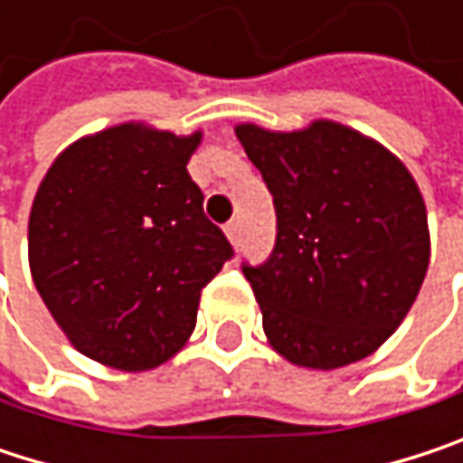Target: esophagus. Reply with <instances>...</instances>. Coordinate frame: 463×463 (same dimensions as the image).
Segmentation results:
<instances>
[{"label":"esophagus","instance_id":"obj_1","mask_svg":"<svg viewBox=\"0 0 463 463\" xmlns=\"http://www.w3.org/2000/svg\"><path fill=\"white\" fill-rule=\"evenodd\" d=\"M225 235H228V241H231L232 246H238L241 243V225L238 222H228L225 225Z\"/></svg>","mask_w":463,"mask_h":463}]
</instances>
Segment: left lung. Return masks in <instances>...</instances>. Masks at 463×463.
<instances>
[{"label": "left lung", "instance_id": "1", "mask_svg": "<svg viewBox=\"0 0 463 463\" xmlns=\"http://www.w3.org/2000/svg\"><path fill=\"white\" fill-rule=\"evenodd\" d=\"M276 206V246L243 265L268 343L292 364L370 356L408 317L429 268L426 206L383 144L314 120L303 131L235 126Z\"/></svg>", "mask_w": 463, "mask_h": 463}]
</instances>
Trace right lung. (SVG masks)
I'll return each instance as SVG.
<instances>
[{"instance_id":"obj_1","label":"right lung","mask_w":463,"mask_h":463,"mask_svg":"<svg viewBox=\"0 0 463 463\" xmlns=\"http://www.w3.org/2000/svg\"><path fill=\"white\" fill-rule=\"evenodd\" d=\"M201 139L123 123L47 168L29 217L32 279L88 359L141 373L193 335L201 289L232 257L187 174Z\"/></svg>"}]
</instances>
